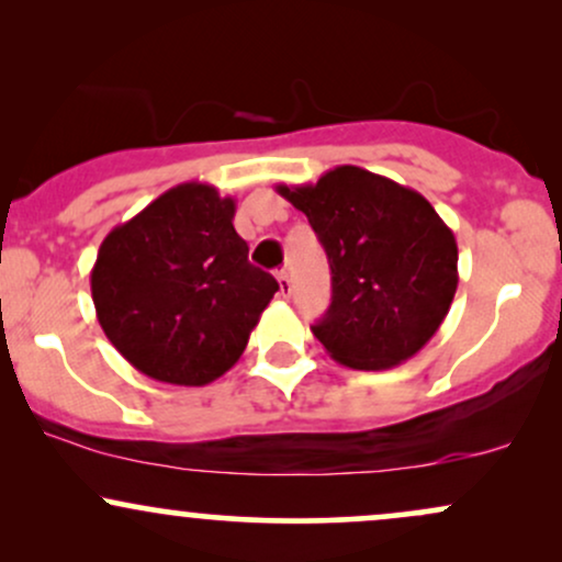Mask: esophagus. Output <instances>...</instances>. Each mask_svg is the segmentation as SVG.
<instances>
[{
    "label": "esophagus",
    "mask_w": 562,
    "mask_h": 562,
    "mask_svg": "<svg viewBox=\"0 0 562 562\" xmlns=\"http://www.w3.org/2000/svg\"><path fill=\"white\" fill-rule=\"evenodd\" d=\"M277 282H280L282 299H290V290H293V285H290V274L285 272V269H280V272H277Z\"/></svg>",
    "instance_id": "obj_1"
}]
</instances>
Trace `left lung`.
I'll return each mask as SVG.
<instances>
[{
    "label": "left lung",
    "instance_id": "left-lung-1",
    "mask_svg": "<svg viewBox=\"0 0 562 562\" xmlns=\"http://www.w3.org/2000/svg\"><path fill=\"white\" fill-rule=\"evenodd\" d=\"M317 232L333 301L312 333L335 362L391 370L434 338L454 301L457 240L420 192L359 166L277 184Z\"/></svg>",
    "mask_w": 562,
    "mask_h": 562
}]
</instances>
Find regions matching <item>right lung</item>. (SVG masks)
Masks as SVG:
<instances>
[{
    "instance_id": "add662e5",
    "label": "right lung",
    "mask_w": 562,
    "mask_h": 562,
    "mask_svg": "<svg viewBox=\"0 0 562 562\" xmlns=\"http://www.w3.org/2000/svg\"><path fill=\"white\" fill-rule=\"evenodd\" d=\"M235 200L184 182L111 229L92 267V301L108 340L142 375L209 385L240 359L280 290L248 261Z\"/></svg>"
}]
</instances>
